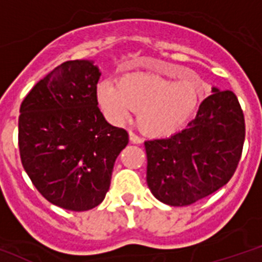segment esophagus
Instances as JSON below:
<instances>
[{"mask_svg": "<svg viewBox=\"0 0 262 262\" xmlns=\"http://www.w3.org/2000/svg\"><path fill=\"white\" fill-rule=\"evenodd\" d=\"M129 140H131V143H135V144H140L143 142V139L138 136L136 134H134L133 131H129Z\"/></svg>", "mask_w": 262, "mask_h": 262, "instance_id": "esophagus-1", "label": "esophagus"}]
</instances>
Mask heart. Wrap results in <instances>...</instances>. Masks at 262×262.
Masks as SVG:
<instances>
[{"instance_id":"heart-1","label":"heart","mask_w":262,"mask_h":262,"mask_svg":"<svg viewBox=\"0 0 262 262\" xmlns=\"http://www.w3.org/2000/svg\"><path fill=\"white\" fill-rule=\"evenodd\" d=\"M174 80L158 75L133 73L119 83L104 80L97 99L107 118L122 124L136 112V123L148 136H168L182 128L204 97V80L185 68L175 69Z\"/></svg>"}]
</instances>
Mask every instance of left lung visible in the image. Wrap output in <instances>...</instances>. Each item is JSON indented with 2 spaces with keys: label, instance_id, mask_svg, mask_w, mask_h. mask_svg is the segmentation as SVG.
Listing matches in <instances>:
<instances>
[{
  "label": "left lung",
  "instance_id": "8db88e82",
  "mask_svg": "<svg viewBox=\"0 0 262 262\" xmlns=\"http://www.w3.org/2000/svg\"><path fill=\"white\" fill-rule=\"evenodd\" d=\"M211 92L185 129L144 142L147 185L163 204L187 206L210 195L230 181L238 166L244 112L232 91Z\"/></svg>",
  "mask_w": 262,
  "mask_h": 262
}]
</instances>
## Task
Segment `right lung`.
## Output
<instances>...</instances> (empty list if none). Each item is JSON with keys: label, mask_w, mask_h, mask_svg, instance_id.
Returning <instances> with one entry per match:
<instances>
[{"label": "right lung", "mask_w": 262, "mask_h": 262, "mask_svg": "<svg viewBox=\"0 0 262 262\" xmlns=\"http://www.w3.org/2000/svg\"><path fill=\"white\" fill-rule=\"evenodd\" d=\"M101 73L88 60H71L40 80L19 107L21 162L51 204L85 211L103 202L114 165L128 144L97 107Z\"/></svg>", "instance_id": "obj_1"}]
</instances>
